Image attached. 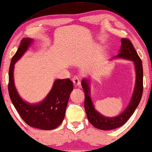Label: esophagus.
Returning a JSON list of instances; mask_svg holds the SVG:
<instances>
[{
	"instance_id": "obj_1",
	"label": "esophagus",
	"mask_w": 152,
	"mask_h": 152,
	"mask_svg": "<svg viewBox=\"0 0 152 152\" xmlns=\"http://www.w3.org/2000/svg\"><path fill=\"white\" fill-rule=\"evenodd\" d=\"M72 82H73L74 86L75 87H80L81 81L77 77H74L72 78Z\"/></svg>"
}]
</instances>
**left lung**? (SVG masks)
I'll list each match as a JSON object with an SVG mask.
<instances>
[{"instance_id": "obj_1", "label": "left lung", "mask_w": 152, "mask_h": 152, "mask_svg": "<svg viewBox=\"0 0 152 152\" xmlns=\"http://www.w3.org/2000/svg\"><path fill=\"white\" fill-rule=\"evenodd\" d=\"M121 46L117 56L112 59H123L133 61L136 74L135 84L130 101L124 111L118 115L109 117L101 114L95 109L91 96V78L83 79L81 81V86L85 93L84 107L89 122L94 127L102 130H110L124 125L134 113L141 99L143 91V70L142 61L132 44L128 39H121Z\"/></svg>"}]
</instances>
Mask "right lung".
Listing matches in <instances>:
<instances>
[{
  "label": "right lung",
  "mask_w": 152,
  "mask_h": 152,
  "mask_svg": "<svg viewBox=\"0 0 152 152\" xmlns=\"http://www.w3.org/2000/svg\"><path fill=\"white\" fill-rule=\"evenodd\" d=\"M34 44V39L25 38L11 61L9 71V94L13 105L24 121L29 126L44 130L58 127L65 116L66 109L73 84L70 79L56 80L42 101L31 103L20 95L14 83V65Z\"/></svg>",
  "instance_id": "1"
}]
</instances>
